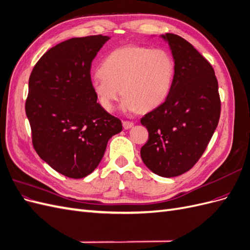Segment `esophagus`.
I'll list each match as a JSON object with an SVG mask.
<instances>
[{
    "label": "esophagus",
    "instance_id": "esophagus-1",
    "mask_svg": "<svg viewBox=\"0 0 250 250\" xmlns=\"http://www.w3.org/2000/svg\"><path fill=\"white\" fill-rule=\"evenodd\" d=\"M134 125L133 122H130V121H123V127L125 129H130V128Z\"/></svg>",
    "mask_w": 250,
    "mask_h": 250
}]
</instances>
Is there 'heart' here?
Returning a JSON list of instances; mask_svg holds the SVG:
<instances>
[{
    "mask_svg": "<svg viewBox=\"0 0 250 250\" xmlns=\"http://www.w3.org/2000/svg\"><path fill=\"white\" fill-rule=\"evenodd\" d=\"M100 76L90 87L101 107L111 111L121 94V108L125 111L150 110L161 105L170 93L175 63L168 51L146 46L121 47L104 58Z\"/></svg>",
    "mask_w": 250,
    "mask_h": 250,
    "instance_id": "1",
    "label": "heart"
}]
</instances>
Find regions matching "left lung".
<instances>
[{"mask_svg":"<svg viewBox=\"0 0 250 250\" xmlns=\"http://www.w3.org/2000/svg\"><path fill=\"white\" fill-rule=\"evenodd\" d=\"M171 50L175 73L163 104L141 119L149 132L141 148L146 167L162 177H175L198 162L220 118V98L213 66L176 34L161 35Z\"/></svg>","mask_w":250,"mask_h":250,"instance_id":"1","label":"left lung"}]
</instances>
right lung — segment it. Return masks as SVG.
I'll return each instance as SVG.
<instances>
[{"label": "right lung", "instance_id": "1", "mask_svg": "<svg viewBox=\"0 0 250 250\" xmlns=\"http://www.w3.org/2000/svg\"><path fill=\"white\" fill-rule=\"evenodd\" d=\"M109 36L74 37L42 56L29 78L26 115L37 154L70 178L100 164L121 120L104 110L90 87V65Z\"/></svg>", "mask_w": 250, "mask_h": 250}]
</instances>
